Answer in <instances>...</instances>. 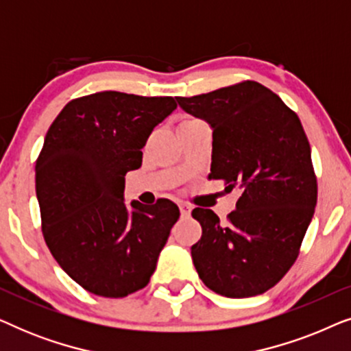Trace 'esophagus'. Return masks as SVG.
<instances>
[{"label": "esophagus", "instance_id": "34e87169", "mask_svg": "<svg viewBox=\"0 0 351 351\" xmlns=\"http://www.w3.org/2000/svg\"><path fill=\"white\" fill-rule=\"evenodd\" d=\"M179 209H180V215L182 217H189L190 213H191V208L186 204H179Z\"/></svg>", "mask_w": 351, "mask_h": 351}]
</instances>
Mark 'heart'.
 I'll list each match as a JSON object with an SVG mask.
<instances>
[{"mask_svg":"<svg viewBox=\"0 0 351 351\" xmlns=\"http://www.w3.org/2000/svg\"><path fill=\"white\" fill-rule=\"evenodd\" d=\"M199 119H195V118H185L184 121L180 123V126H179V129L180 128H185V126H190V124H195V123H198Z\"/></svg>","mask_w":351,"mask_h":351,"instance_id":"heart-1","label":"heart"}]
</instances>
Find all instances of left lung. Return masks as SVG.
Returning <instances> with one entry per match:
<instances>
[{"instance_id": "1", "label": "left lung", "mask_w": 351, "mask_h": 351, "mask_svg": "<svg viewBox=\"0 0 351 351\" xmlns=\"http://www.w3.org/2000/svg\"><path fill=\"white\" fill-rule=\"evenodd\" d=\"M176 99L213 128L209 179L241 190L227 222L210 209L191 213L203 228L191 246L196 271L220 295L263 294L295 262L318 198L300 119L256 81Z\"/></svg>"}]
</instances>
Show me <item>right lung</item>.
I'll return each mask as SVG.
<instances>
[{
	"label": "right lung",
	"mask_w": 351,
	"mask_h": 351,
	"mask_svg": "<svg viewBox=\"0 0 351 351\" xmlns=\"http://www.w3.org/2000/svg\"><path fill=\"white\" fill-rule=\"evenodd\" d=\"M176 108L172 97L104 90L66 104L46 134L35 167L45 241L62 270L95 295L145 287L179 219L169 199L132 201L129 210L123 195L148 136Z\"/></svg>",
	"instance_id": "right-lung-1"
}]
</instances>
